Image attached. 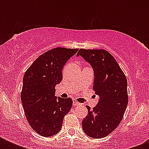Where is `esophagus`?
Wrapping results in <instances>:
<instances>
[{"label": "esophagus", "instance_id": "esophagus-1", "mask_svg": "<svg viewBox=\"0 0 149 149\" xmlns=\"http://www.w3.org/2000/svg\"><path fill=\"white\" fill-rule=\"evenodd\" d=\"M72 104H73V105L74 106H77V105H79V103L78 101H77V100H72Z\"/></svg>", "mask_w": 149, "mask_h": 149}]
</instances>
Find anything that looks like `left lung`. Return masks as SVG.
Here are the masks:
<instances>
[{"label": "left lung", "instance_id": "8db88e82", "mask_svg": "<svg viewBox=\"0 0 149 149\" xmlns=\"http://www.w3.org/2000/svg\"><path fill=\"white\" fill-rule=\"evenodd\" d=\"M79 56L93 68V89L100 97L93 110L86 106L88 114L82 127L86 135L102 139L115 130L122 120L128 103L127 79L115 58L106 50L80 49Z\"/></svg>", "mask_w": 149, "mask_h": 149}]
</instances>
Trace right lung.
<instances>
[{"label": "right lung", "mask_w": 149, "mask_h": 149, "mask_svg": "<svg viewBox=\"0 0 149 149\" xmlns=\"http://www.w3.org/2000/svg\"><path fill=\"white\" fill-rule=\"evenodd\" d=\"M77 51L55 48L38 56L24 73L21 100L27 120L41 136L57 134L72 107L71 98L56 97L55 87L63 79V66Z\"/></svg>", "instance_id": "1"}]
</instances>
